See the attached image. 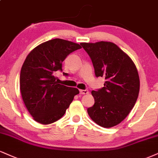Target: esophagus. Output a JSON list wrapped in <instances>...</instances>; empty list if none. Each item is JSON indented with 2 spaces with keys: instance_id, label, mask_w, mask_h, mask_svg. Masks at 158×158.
<instances>
[{
  "instance_id": "34e87169",
  "label": "esophagus",
  "mask_w": 158,
  "mask_h": 158,
  "mask_svg": "<svg viewBox=\"0 0 158 158\" xmlns=\"http://www.w3.org/2000/svg\"><path fill=\"white\" fill-rule=\"evenodd\" d=\"M79 93L81 94H87L89 93V91L87 90H79Z\"/></svg>"
}]
</instances>
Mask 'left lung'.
Returning <instances> with one entry per match:
<instances>
[{
	"mask_svg": "<svg viewBox=\"0 0 158 158\" xmlns=\"http://www.w3.org/2000/svg\"><path fill=\"white\" fill-rule=\"evenodd\" d=\"M92 60L96 77H104L102 88L92 90L95 103L87 113L98 125L110 128L120 123L133 108L140 79L133 61L111 42L81 43Z\"/></svg>",
	"mask_w": 158,
	"mask_h": 158,
	"instance_id": "8db88e82",
	"label": "left lung"
}]
</instances>
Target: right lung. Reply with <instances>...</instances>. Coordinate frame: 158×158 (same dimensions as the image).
<instances>
[{
	"mask_svg": "<svg viewBox=\"0 0 158 158\" xmlns=\"http://www.w3.org/2000/svg\"><path fill=\"white\" fill-rule=\"evenodd\" d=\"M81 48L56 38L39 45L26 56L20 71V89L26 107L37 122L49 124L58 121L79 94L77 88L58 84L54 73L62 71V62Z\"/></svg>",
	"mask_w": 158,
	"mask_h": 158,
	"instance_id": "obj_1",
	"label": "right lung"
}]
</instances>
